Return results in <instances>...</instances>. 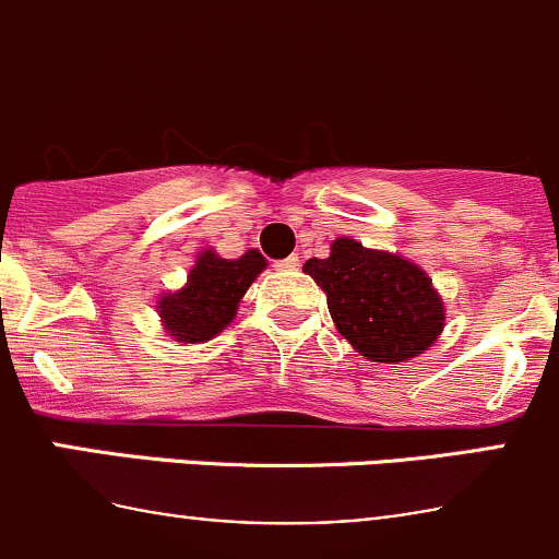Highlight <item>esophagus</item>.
<instances>
[{"mask_svg": "<svg viewBox=\"0 0 559 559\" xmlns=\"http://www.w3.org/2000/svg\"><path fill=\"white\" fill-rule=\"evenodd\" d=\"M275 267H278V270H297V267H300V257H295V253H292V257L281 259V262L275 264Z\"/></svg>", "mask_w": 559, "mask_h": 559, "instance_id": "1", "label": "esophagus"}]
</instances>
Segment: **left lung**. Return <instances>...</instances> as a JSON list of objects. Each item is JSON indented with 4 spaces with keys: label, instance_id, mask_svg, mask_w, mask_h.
Here are the masks:
<instances>
[{
    "label": "left lung",
    "instance_id": "1",
    "mask_svg": "<svg viewBox=\"0 0 559 559\" xmlns=\"http://www.w3.org/2000/svg\"><path fill=\"white\" fill-rule=\"evenodd\" d=\"M302 273L324 289L337 332L370 362L419 357L447 324L430 275L397 253L337 238L330 257L308 259Z\"/></svg>",
    "mask_w": 559,
    "mask_h": 559
}]
</instances>
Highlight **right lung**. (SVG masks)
<instances>
[{"instance_id": "1", "label": "right lung", "mask_w": 559, "mask_h": 559, "mask_svg": "<svg viewBox=\"0 0 559 559\" xmlns=\"http://www.w3.org/2000/svg\"><path fill=\"white\" fill-rule=\"evenodd\" d=\"M264 257L251 248L240 259L218 257L205 248L191 267L183 289L159 297L162 326L178 343H205L216 337L238 313L248 286L264 270Z\"/></svg>"}]
</instances>
